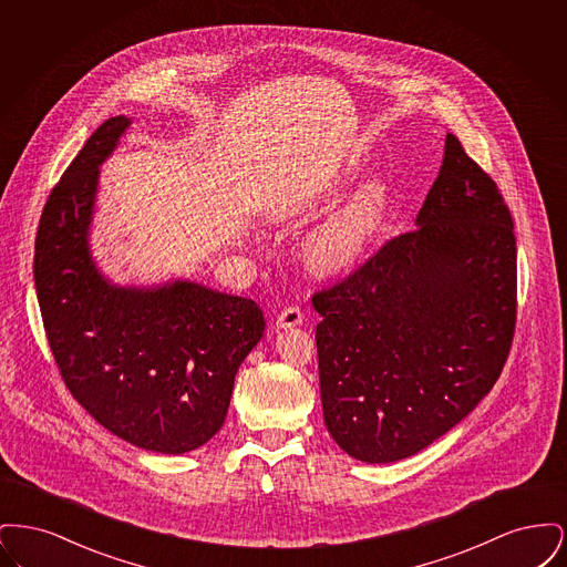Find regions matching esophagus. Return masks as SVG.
Instances as JSON below:
<instances>
[{"instance_id":"obj_1","label":"esophagus","mask_w":567,"mask_h":567,"mask_svg":"<svg viewBox=\"0 0 567 567\" xmlns=\"http://www.w3.org/2000/svg\"><path fill=\"white\" fill-rule=\"evenodd\" d=\"M301 321H303L301 310H299L297 306H289V308H285V310L278 315L276 327H278V329H291V327L301 324Z\"/></svg>"}]
</instances>
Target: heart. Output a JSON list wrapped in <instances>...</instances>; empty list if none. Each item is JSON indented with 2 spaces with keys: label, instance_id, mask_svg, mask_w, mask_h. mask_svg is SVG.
<instances>
[{
  "label": "heart",
  "instance_id": "1",
  "mask_svg": "<svg viewBox=\"0 0 567 567\" xmlns=\"http://www.w3.org/2000/svg\"><path fill=\"white\" fill-rule=\"evenodd\" d=\"M285 213L287 206H276L271 216ZM391 213L393 187L382 178L368 181L301 240L303 270L323 280L351 274L382 236Z\"/></svg>",
  "mask_w": 567,
  "mask_h": 567
}]
</instances>
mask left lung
Returning <instances> with one entry per match:
<instances>
[{"mask_svg":"<svg viewBox=\"0 0 567 567\" xmlns=\"http://www.w3.org/2000/svg\"><path fill=\"white\" fill-rule=\"evenodd\" d=\"M414 225L312 297L324 425L365 463L412 457L451 432L513 344V216L453 134Z\"/></svg>","mask_w":567,"mask_h":567,"instance_id":"8db88e82","label":"left lung"}]
</instances>
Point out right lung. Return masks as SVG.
Returning a JSON list of instances; mask_svg holds the SVG:
<instances>
[{
  "instance_id": "1",
  "label": "right lung",
  "mask_w": 567,
  "mask_h": 567,
  "mask_svg": "<svg viewBox=\"0 0 567 567\" xmlns=\"http://www.w3.org/2000/svg\"><path fill=\"white\" fill-rule=\"evenodd\" d=\"M130 125L123 114L102 123L49 195L33 280L54 361L76 402L137 449L183 455L223 427L238 368L266 321L246 297L183 278L123 287L97 268L91 225L100 167Z\"/></svg>"
}]
</instances>
